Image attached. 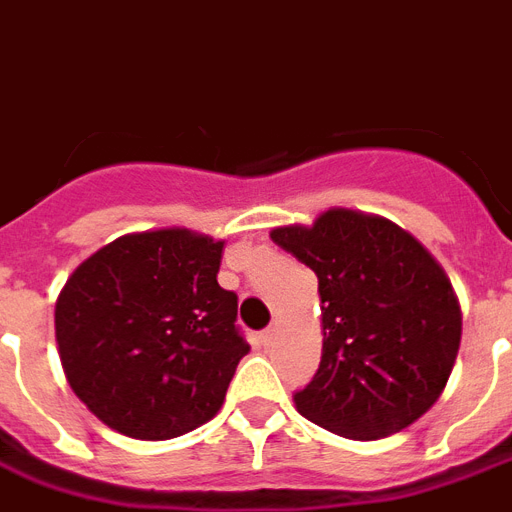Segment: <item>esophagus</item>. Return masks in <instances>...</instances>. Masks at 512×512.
<instances>
[{
  "instance_id": "1",
  "label": "esophagus",
  "mask_w": 512,
  "mask_h": 512,
  "mask_svg": "<svg viewBox=\"0 0 512 512\" xmlns=\"http://www.w3.org/2000/svg\"><path fill=\"white\" fill-rule=\"evenodd\" d=\"M276 323H270L268 328H263V331H260V342L265 344V347H268L270 342H273V336H276Z\"/></svg>"
}]
</instances>
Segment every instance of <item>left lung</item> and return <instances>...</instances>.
Returning a JSON list of instances; mask_svg holds the SVG:
<instances>
[{"mask_svg":"<svg viewBox=\"0 0 512 512\" xmlns=\"http://www.w3.org/2000/svg\"><path fill=\"white\" fill-rule=\"evenodd\" d=\"M270 239L315 270L323 355L294 394L307 421L357 442L397 434L444 392L460 350L458 297L415 236L378 215L334 207Z\"/></svg>","mask_w":512,"mask_h":512,"instance_id":"1","label":"left lung"}]
</instances>
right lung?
I'll return each mask as SVG.
<instances>
[{"mask_svg": "<svg viewBox=\"0 0 512 512\" xmlns=\"http://www.w3.org/2000/svg\"><path fill=\"white\" fill-rule=\"evenodd\" d=\"M220 257L213 236L157 228L105 244L62 286V371L105 426L162 442L215 418L249 352Z\"/></svg>", "mask_w": 512, "mask_h": 512, "instance_id": "1", "label": "right lung"}]
</instances>
